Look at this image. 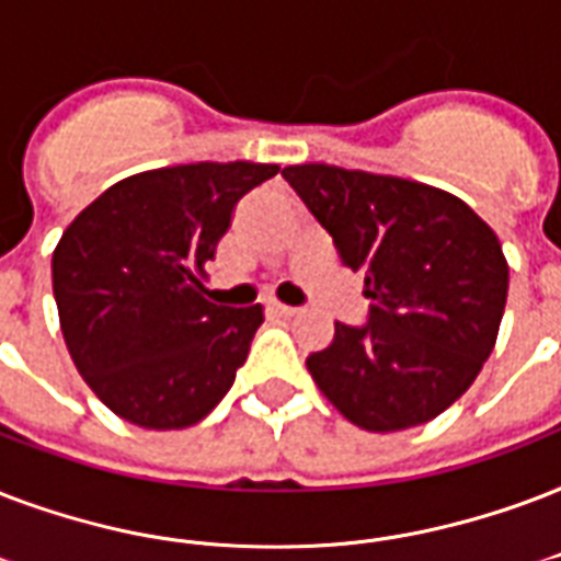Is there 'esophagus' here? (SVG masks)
I'll list each match as a JSON object with an SVG mask.
<instances>
[{
  "mask_svg": "<svg viewBox=\"0 0 561 561\" xmlns=\"http://www.w3.org/2000/svg\"><path fill=\"white\" fill-rule=\"evenodd\" d=\"M268 312H275V316H284V319H293L298 307H289V304H280V301H268L266 304Z\"/></svg>",
  "mask_w": 561,
  "mask_h": 561,
  "instance_id": "esophagus-1",
  "label": "esophagus"
}]
</instances>
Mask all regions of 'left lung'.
<instances>
[{
  "label": "left lung",
  "mask_w": 561,
  "mask_h": 561,
  "mask_svg": "<svg viewBox=\"0 0 561 561\" xmlns=\"http://www.w3.org/2000/svg\"><path fill=\"white\" fill-rule=\"evenodd\" d=\"M284 178L366 277V324L336 321L307 357L336 410L371 433L419 427L474 383L501 328L510 266L494 231L457 195L328 163Z\"/></svg>",
  "instance_id": "1"
}]
</instances>
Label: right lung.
I'll return each instance as SVG.
<instances>
[{
  "instance_id": "obj_1",
  "label": "right lung",
  "mask_w": 561,
  "mask_h": 561,
  "mask_svg": "<svg viewBox=\"0 0 561 561\" xmlns=\"http://www.w3.org/2000/svg\"><path fill=\"white\" fill-rule=\"evenodd\" d=\"M275 163H184L107 186L51 254L72 363L107 410L146 430L202 421L233 386L263 307H221L198 275L242 195Z\"/></svg>"
}]
</instances>
